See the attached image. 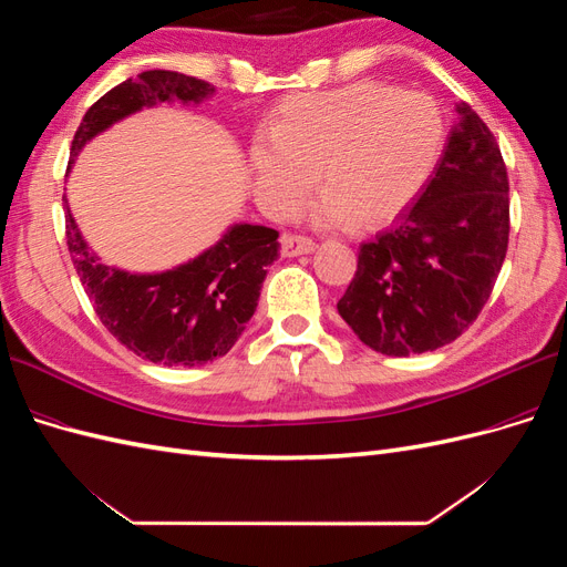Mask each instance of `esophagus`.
<instances>
[{"label":"esophagus","mask_w":567,"mask_h":567,"mask_svg":"<svg viewBox=\"0 0 567 567\" xmlns=\"http://www.w3.org/2000/svg\"><path fill=\"white\" fill-rule=\"evenodd\" d=\"M315 248H317V244L307 236H300V234H284L281 236V255L284 257L307 255V252H315Z\"/></svg>","instance_id":"obj_1"}]
</instances>
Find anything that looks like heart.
Listing matches in <instances>:
<instances>
[{
	"label": "heart",
	"instance_id": "obj_1",
	"mask_svg": "<svg viewBox=\"0 0 567 567\" xmlns=\"http://www.w3.org/2000/svg\"><path fill=\"white\" fill-rule=\"evenodd\" d=\"M447 125L435 101L383 82L296 94L250 146L255 194L271 217H293L319 182L312 217L375 227L404 213L435 175Z\"/></svg>",
	"mask_w": 567,
	"mask_h": 567
}]
</instances>
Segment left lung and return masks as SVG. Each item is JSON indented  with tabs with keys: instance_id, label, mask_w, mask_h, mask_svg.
<instances>
[{
	"instance_id": "1",
	"label": "left lung",
	"mask_w": 567,
	"mask_h": 567,
	"mask_svg": "<svg viewBox=\"0 0 567 567\" xmlns=\"http://www.w3.org/2000/svg\"><path fill=\"white\" fill-rule=\"evenodd\" d=\"M419 200L362 244L338 312L388 357L433 352L483 312L508 248V175L499 144L466 101Z\"/></svg>"
}]
</instances>
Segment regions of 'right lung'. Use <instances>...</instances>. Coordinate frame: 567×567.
Returning <instances> with one entry per match:
<instances>
[{"instance_id":"right-lung-1","label":"right lung","mask_w":567,"mask_h":567,"mask_svg":"<svg viewBox=\"0 0 567 567\" xmlns=\"http://www.w3.org/2000/svg\"><path fill=\"white\" fill-rule=\"evenodd\" d=\"M213 92L210 82L173 71H146L120 82L84 113L71 163L92 136L125 115L169 101L198 104ZM63 208L68 250L96 317L127 350L153 364L196 367L225 357L255 312L267 267L279 257L277 229L234 225L192 262L163 274H127L96 260L68 203Z\"/></svg>"}]
</instances>
